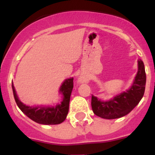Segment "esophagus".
Segmentation results:
<instances>
[{
    "label": "esophagus",
    "mask_w": 155,
    "mask_h": 155,
    "mask_svg": "<svg viewBox=\"0 0 155 155\" xmlns=\"http://www.w3.org/2000/svg\"><path fill=\"white\" fill-rule=\"evenodd\" d=\"M79 81H80V82H84V79H80V80H79Z\"/></svg>",
    "instance_id": "obj_1"
}]
</instances>
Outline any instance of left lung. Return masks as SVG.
Wrapping results in <instances>:
<instances>
[{
  "label": "left lung",
  "mask_w": 155,
  "mask_h": 155,
  "mask_svg": "<svg viewBox=\"0 0 155 155\" xmlns=\"http://www.w3.org/2000/svg\"><path fill=\"white\" fill-rule=\"evenodd\" d=\"M146 84L144 64L138 61V71L132 86L127 91L120 93L109 101H101L91 95L93 113L101 118L113 120L123 117L130 113L143 98Z\"/></svg>",
  "instance_id": "1"
}]
</instances>
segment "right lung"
I'll list each match as a JSON object with an SVG mask.
<instances>
[{
    "mask_svg": "<svg viewBox=\"0 0 155 155\" xmlns=\"http://www.w3.org/2000/svg\"><path fill=\"white\" fill-rule=\"evenodd\" d=\"M74 78L66 79L61 86L60 91L62 93L64 98L61 104L56 106H48V107H33L28 106L23 104L18 99L15 89L12 83L14 97L16 104L23 113L26 115L28 118L35 121V123L44 125H55L60 124L65 120L69 111V103L71 94L74 87Z\"/></svg>",
    "mask_w": 155,
    "mask_h": 155,
    "instance_id": "1",
    "label": "right lung"
}]
</instances>
